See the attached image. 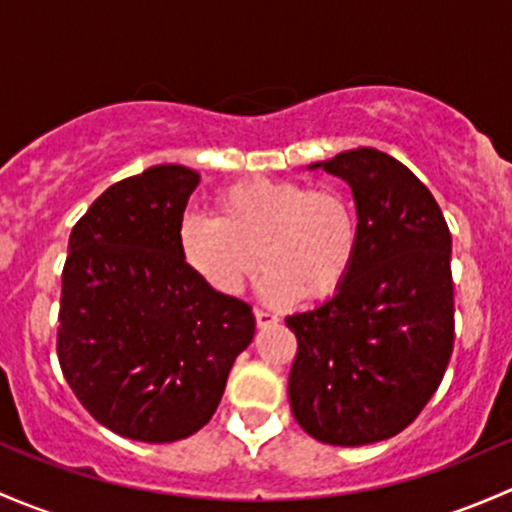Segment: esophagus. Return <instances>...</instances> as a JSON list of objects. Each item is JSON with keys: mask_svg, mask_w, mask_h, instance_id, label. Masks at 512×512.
<instances>
[{"mask_svg": "<svg viewBox=\"0 0 512 512\" xmlns=\"http://www.w3.org/2000/svg\"><path fill=\"white\" fill-rule=\"evenodd\" d=\"M254 315H256V325H258V328H268V325H276V323H278L276 315L268 313V310L256 308V310H254Z\"/></svg>", "mask_w": 512, "mask_h": 512, "instance_id": "esophagus-1", "label": "esophagus"}]
</instances>
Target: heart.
Segmentation results:
<instances>
[{
	"label": "heart",
	"instance_id": "b5f03b06",
	"mask_svg": "<svg viewBox=\"0 0 512 512\" xmlns=\"http://www.w3.org/2000/svg\"><path fill=\"white\" fill-rule=\"evenodd\" d=\"M360 246L350 194L295 179L229 184L214 194V219L192 214L177 231L182 263L219 295H239L263 263L258 293L273 305L333 298L355 271Z\"/></svg>",
	"mask_w": 512,
	"mask_h": 512
}]
</instances>
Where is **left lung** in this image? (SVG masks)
<instances>
[{
	"label": "left lung",
	"instance_id": "left-lung-1",
	"mask_svg": "<svg viewBox=\"0 0 512 512\" xmlns=\"http://www.w3.org/2000/svg\"><path fill=\"white\" fill-rule=\"evenodd\" d=\"M352 189L362 226L355 271L323 305L288 315L298 352L295 421L313 439L365 446L419 416L453 350L451 234L409 167L374 147L315 162Z\"/></svg>",
	"mask_w": 512,
	"mask_h": 512
}]
</instances>
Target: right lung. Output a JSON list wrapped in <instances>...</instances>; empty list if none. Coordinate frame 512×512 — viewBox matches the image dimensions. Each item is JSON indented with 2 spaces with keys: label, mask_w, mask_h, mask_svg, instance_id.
Here are the masks:
<instances>
[{
  "label": "right lung",
  "mask_w": 512,
  "mask_h": 512,
  "mask_svg": "<svg viewBox=\"0 0 512 512\" xmlns=\"http://www.w3.org/2000/svg\"><path fill=\"white\" fill-rule=\"evenodd\" d=\"M199 172L155 165L113 184L73 226L59 362L105 429L147 444L197 434L217 412L256 320L182 263L177 231Z\"/></svg>",
  "instance_id": "1"
}]
</instances>
